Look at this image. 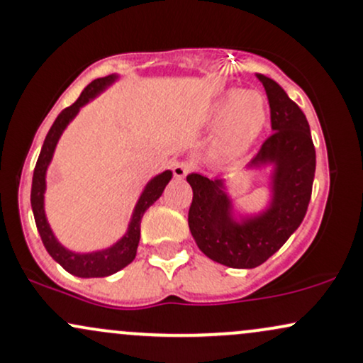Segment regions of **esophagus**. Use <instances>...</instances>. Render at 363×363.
<instances>
[{
    "instance_id": "1",
    "label": "esophagus",
    "mask_w": 363,
    "mask_h": 363,
    "mask_svg": "<svg viewBox=\"0 0 363 363\" xmlns=\"http://www.w3.org/2000/svg\"><path fill=\"white\" fill-rule=\"evenodd\" d=\"M172 172L176 179H184L191 172V165L187 162H177V164H174Z\"/></svg>"
}]
</instances>
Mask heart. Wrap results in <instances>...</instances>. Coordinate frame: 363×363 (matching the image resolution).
I'll return each instance as SVG.
<instances>
[{"mask_svg":"<svg viewBox=\"0 0 363 363\" xmlns=\"http://www.w3.org/2000/svg\"><path fill=\"white\" fill-rule=\"evenodd\" d=\"M211 121L222 128L216 150L222 157H235L259 136L266 123V106L254 91L230 90L218 99Z\"/></svg>","mask_w":363,"mask_h":363,"instance_id":"heart-1","label":"heart"}]
</instances>
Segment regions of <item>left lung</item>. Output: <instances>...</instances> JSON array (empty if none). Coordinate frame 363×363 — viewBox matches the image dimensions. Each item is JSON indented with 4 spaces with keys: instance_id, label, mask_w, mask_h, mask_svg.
<instances>
[{
    "instance_id": "obj_1",
    "label": "left lung",
    "mask_w": 363,
    "mask_h": 363,
    "mask_svg": "<svg viewBox=\"0 0 363 363\" xmlns=\"http://www.w3.org/2000/svg\"><path fill=\"white\" fill-rule=\"evenodd\" d=\"M257 78L268 95L273 135L249 167L274 165L268 210L237 222L223 177L187 176L193 187L191 234L210 259L228 268H256L272 257L302 223L314 182L315 150L306 114L277 82L264 74Z\"/></svg>"
}]
</instances>
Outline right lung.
<instances>
[{"mask_svg":"<svg viewBox=\"0 0 363 363\" xmlns=\"http://www.w3.org/2000/svg\"><path fill=\"white\" fill-rule=\"evenodd\" d=\"M116 80H118V74H109V77L97 78V80H94L90 85L85 86V90L82 91L80 97L77 99V102L72 104L69 107H66L65 111H61V114L57 116L56 121H54L51 129H49L48 136H45L43 150H40V155L37 158V164L34 169V179H32V193H30L32 211H34L37 230H39L44 247L48 249L49 254H51L52 259L60 262L66 272L80 278L109 277V274L118 273L119 269H123L124 266H128L129 262L135 259L136 249H138V244H140L141 218H143L145 211H147L148 208L152 206L158 198H160L162 193H164L165 186H167L170 179H172V172H170V170H165V172L158 174V176H155L148 182L147 187L143 189V193L140 196L138 203H136L135 211H133L128 232L124 234L123 239H119L114 245L104 249V251H95V252H86V254L73 252V251H68L65 245L57 242V239L54 237L44 211L45 172H48L49 164H51L52 160L54 148H56L57 141H60L65 128L72 123V119L78 114V111H80L86 102H90L91 99L97 97V95L106 90L107 86L112 85Z\"/></svg>","mask_w":363,"mask_h":363,"instance_id":"add662e5","label":"right lung"}]
</instances>
